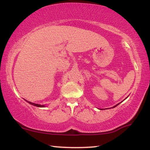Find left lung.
Returning <instances> with one entry per match:
<instances>
[{
    "instance_id": "1",
    "label": "left lung",
    "mask_w": 150,
    "mask_h": 150,
    "mask_svg": "<svg viewBox=\"0 0 150 150\" xmlns=\"http://www.w3.org/2000/svg\"><path fill=\"white\" fill-rule=\"evenodd\" d=\"M119 104H120V103H119ZM119 104H118V105H116V106H113V107H112V108H114V107H116V106H118V105H119Z\"/></svg>"
}]
</instances>
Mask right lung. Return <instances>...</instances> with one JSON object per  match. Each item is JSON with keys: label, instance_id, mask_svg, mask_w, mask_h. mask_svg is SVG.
<instances>
[{"label": "right lung", "instance_id": "add662e5", "mask_svg": "<svg viewBox=\"0 0 150 150\" xmlns=\"http://www.w3.org/2000/svg\"><path fill=\"white\" fill-rule=\"evenodd\" d=\"M28 103H30V105H32L34 106H38V107H44V105H38V104H35V103H32V102H30V101H28L26 100Z\"/></svg>", "mask_w": 150, "mask_h": 150}]
</instances>
